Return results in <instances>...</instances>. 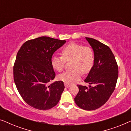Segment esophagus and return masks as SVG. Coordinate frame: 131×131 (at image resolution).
I'll list each match as a JSON object with an SVG mask.
<instances>
[{
    "label": "esophagus",
    "mask_w": 131,
    "mask_h": 131,
    "mask_svg": "<svg viewBox=\"0 0 131 131\" xmlns=\"http://www.w3.org/2000/svg\"><path fill=\"white\" fill-rule=\"evenodd\" d=\"M64 86H65L66 88H69L71 86L70 85H69V84H67V83H64Z\"/></svg>",
    "instance_id": "1"
}]
</instances>
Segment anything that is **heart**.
Listing matches in <instances>:
<instances>
[{
	"label": "heart",
	"mask_w": 131,
	"mask_h": 131,
	"mask_svg": "<svg viewBox=\"0 0 131 131\" xmlns=\"http://www.w3.org/2000/svg\"><path fill=\"white\" fill-rule=\"evenodd\" d=\"M61 57H52L51 62L53 69L61 72L65 68L66 62L71 61L70 66L72 69L58 76L59 79L66 83H74L81 78L82 73L83 74L89 73L94 65L95 55L90 46H85L74 42L70 43L61 49Z\"/></svg>",
	"instance_id": "heart-1"
}]
</instances>
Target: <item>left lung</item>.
<instances>
[{
    "label": "left lung",
    "mask_w": 131,
    "mask_h": 131,
    "mask_svg": "<svg viewBox=\"0 0 131 131\" xmlns=\"http://www.w3.org/2000/svg\"><path fill=\"white\" fill-rule=\"evenodd\" d=\"M94 51V65L85 80L89 86L78 85L79 92L74 98L76 105L85 110H96L108 101L115 89L118 66L108 46L97 40L86 37Z\"/></svg>",
    "instance_id": "left-lung-1"
}]
</instances>
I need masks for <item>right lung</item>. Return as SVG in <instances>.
<instances>
[{"label": "right lung", "mask_w": 131, "mask_h": 131, "mask_svg": "<svg viewBox=\"0 0 131 131\" xmlns=\"http://www.w3.org/2000/svg\"><path fill=\"white\" fill-rule=\"evenodd\" d=\"M66 42L42 36L26 41L18 52L14 80L23 100L33 108L49 110L60 101L65 87L62 81L50 83L55 77L51 60Z\"/></svg>", "instance_id": "right-lung-1"}]
</instances>
